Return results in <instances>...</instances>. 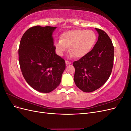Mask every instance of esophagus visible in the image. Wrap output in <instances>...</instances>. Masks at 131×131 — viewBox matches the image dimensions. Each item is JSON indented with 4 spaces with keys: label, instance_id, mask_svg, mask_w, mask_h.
Returning <instances> with one entry per match:
<instances>
[{
    "label": "esophagus",
    "instance_id": "esophagus-1",
    "mask_svg": "<svg viewBox=\"0 0 131 131\" xmlns=\"http://www.w3.org/2000/svg\"><path fill=\"white\" fill-rule=\"evenodd\" d=\"M65 62H66V63L67 65L72 64V62H69V61H66Z\"/></svg>",
    "mask_w": 131,
    "mask_h": 131
}]
</instances>
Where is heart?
I'll return each instance as SVG.
<instances>
[{"mask_svg":"<svg viewBox=\"0 0 131 131\" xmlns=\"http://www.w3.org/2000/svg\"><path fill=\"white\" fill-rule=\"evenodd\" d=\"M96 34L91 30L73 29L63 33L60 40L55 41L57 53L62 56L69 46L70 56H85L92 49L96 41Z\"/></svg>","mask_w":131,"mask_h":131,"instance_id":"1","label":"heart"}]
</instances>
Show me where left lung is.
Wrapping results in <instances>:
<instances>
[{"mask_svg":"<svg viewBox=\"0 0 131 131\" xmlns=\"http://www.w3.org/2000/svg\"><path fill=\"white\" fill-rule=\"evenodd\" d=\"M98 39L90 52L73 62L74 82L83 92H91L100 88L108 80L114 62V46L104 31L96 28Z\"/></svg>","mask_w":131,"mask_h":131,"instance_id":"obj_1","label":"left lung"}]
</instances>
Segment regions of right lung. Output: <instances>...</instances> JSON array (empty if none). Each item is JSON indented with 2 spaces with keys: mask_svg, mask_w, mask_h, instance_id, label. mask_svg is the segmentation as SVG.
I'll return each mask as SVG.
<instances>
[{
  "mask_svg": "<svg viewBox=\"0 0 131 131\" xmlns=\"http://www.w3.org/2000/svg\"><path fill=\"white\" fill-rule=\"evenodd\" d=\"M56 28L31 27L19 43V63L23 76L31 88L42 93L57 88L66 69L64 60L56 53L53 45L52 34Z\"/></svg>",
  "mask_w": 131,
  "mask_h": 131,
  "instance_id": "1",
  "label": "right lung"
}]
</instances>
